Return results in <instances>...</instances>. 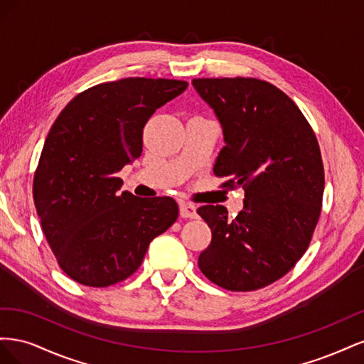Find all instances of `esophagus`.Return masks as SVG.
Instances as JSON below:
<instances>
[{"mask_svg": "<svg viewBox=\"0 0 364 364\" xmlns=\"http://www.w3.org/2000/svg\"><path fill=\"white\" fill-rule=\"evenodd\" d=\"M181 217L183 218H196L197 217V211H196V206L190 205V203H181Z\"/></svg>", "mask_w": 364, "mask_h": 364, "instance_id": "obj_1", "label": "esophagus"}]
</instances>
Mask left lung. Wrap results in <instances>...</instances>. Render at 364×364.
Wrapping results in <instances>:
<instances>
[{"label":"left lung","mask_w":364,"mask_h":364,"mask_svg":"<svg viewBox=\"0 0 364 364\" xmlns=\"http://www.w3.org/2000/svg\"><path fill=\"white\" fill-rule=\"evenodd\" d=\"M214 109L225 147L214 174L243 186L245 208L234 220L220 205L197 209L213 230L199 257L205 277L230 291L266 287L302 258L322 211L323 162L301 109L277 86L252 77L194 79Z\"/></svg>","instance_id":"left-lung-1"}]
</instances>
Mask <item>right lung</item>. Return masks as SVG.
Returning a JSON list of instances; mask_svg holds the SVG:
<instances>
[{
    "label": "right lung",
    "mask_w": 364,
    "mask_h": 364,
    "mask_svg": "<svg viewBox=\"0 0 364 364\" xmlns=\"http://www.w3.org/2000/svg\"><path fill=\"white\" fill-rule=\"evenodd\" d=\"M188 82L129 77L77 94L54 121L33 179L43 235L59 267L87 287L134 274L150 241L179 215L171 197L121 193L117 173L139 158L142 130Z\"/></svg>",
    "instance_id": "add662e5"
}]
</instances>
